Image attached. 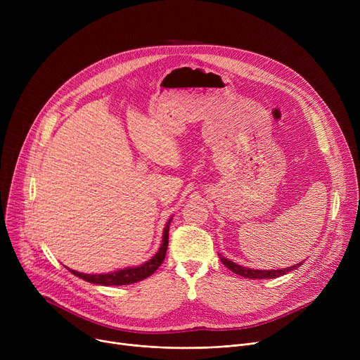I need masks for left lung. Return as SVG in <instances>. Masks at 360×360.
I'll use <instances>...</instances> for the list:
<instances>
[{
	"label": "left lung",
	"mask_w": 360,
	"mask_h": 360,
	"mask_svg": "<svg viewBox=\"0 0 360 360\" xmlns=\"http://www.w3.org/2000/svg\"><path fill=\"white\" fill-rule=\"evenodd\" d=\"M219 258L220 261L224 264L226 269H229L232 273L235 274H239L242 277H247V278H276V277H280L283 274H288L289 271H293L296 269H299L302 266V262H297L295 264V266L292 267H288V269H280V270H255V269H248V267H243V266H239V264L224 258L221 254H219Z\"/></svg>",
	"instance_id": "1"
}]
</instances>
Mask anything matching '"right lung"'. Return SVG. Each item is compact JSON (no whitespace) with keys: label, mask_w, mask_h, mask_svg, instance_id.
Wrapping results in <instances>:
<instances>
[{"label":"right lung","mask_w":360,"mask_h":360,"mask_svg":"<svg viewBox=\"0 0 360 360\" xmlns=\"http://www.w3.org/2000/svg\"><path fill=\"white\" fill-rule=\"evenodd\" d=\"M170 221H172V217H170L163 229L162 235V243L159 251L151 257L148 261L143 262L141 266L137 267H127L121 269L117 271H110V273H101V274H87V273H80L68 269L74 276H77L89 283H93V285H101V286H122V285H131V283H137L140 280L147 278L148 276L153 274L159 267L160 264L165 259L166 250H167V243H169V226Z\"/></svg>","instance_id":"right-lung-1"}]
</instances>
